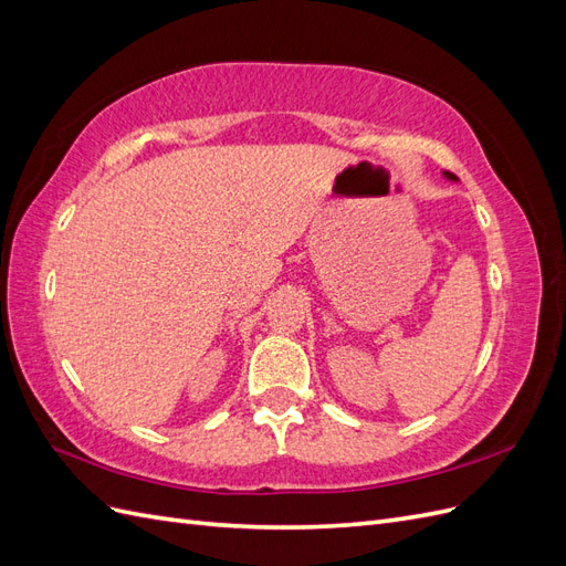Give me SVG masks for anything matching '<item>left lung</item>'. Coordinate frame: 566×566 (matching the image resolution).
Segmentation results:
<instances>
[{"label": "left lung", "mask_w": 566, "mask_h": 566, "mask_svg": "<svg viewBox=\"0 0 566 566\" xmlns=\"http://www.w3.org/2000/svg\"><path fill=\"white\" fill-rule=\"evenodd\" d=\"M447 177H449V179H455V177H453V175H451V172H447Z\"/></svg>", "instance_id": "8db88e82"}]
</instances>
